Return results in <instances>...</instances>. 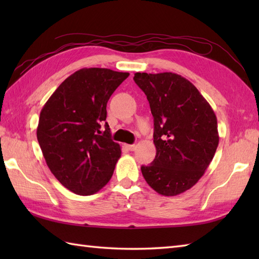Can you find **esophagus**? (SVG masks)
Wrapping results in <instances>:
<instances>
[{
  "mask_svg": "<svg viewBox=\"0 0 259 259\" xmlns=\"http://www.w3.org/2000/svg\"><path fill=\"white\" fill-rule=\"evenodd\" d=\"M126 148H128L130 151H134V150H136L137 145H126Z\"/></svg>",
  "mask_w": 259,
  "mask_h": 259,
  "instance_id": "34e87169",
  "label": "esophagus"
}]
</instances>
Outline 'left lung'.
I'll list each match as a JSON object with an SVG mask.
<instances>
[{
  "instance_id": "1",
  "label": "left lung",
  "mask_w": 259,
  "mask_h": 259,
  "mask_svg": "<svg viewBox=\"0 0 259 259\" xmlns=\"http://www.w3.org/2000/svg\"><path fill=\"white\" fill-rule=\"evenodd\" d=\"M153 117L156 158L141 172L162 196L190 189L210 164L218 147L217 118L210 104L184 76L172 72L135 73Z\"/></svg>"
}]
</instances>
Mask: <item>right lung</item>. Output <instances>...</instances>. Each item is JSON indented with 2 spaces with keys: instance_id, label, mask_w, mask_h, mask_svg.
I'll list each match as a JSON object with an SVG mask.
<instances>
[{
  "instance_id": "1",
  "label": "right lung",
  "mask_w": 259,
  "mask_h": 259,
  "mask_svg": "<svg viewBox=\"0 0 259 259\" xmlns=\"http://www.w3.org/2000/svg\"><path fill=\"white\" fill-rule=\"evenodd\" d=\"M128 72L83 68L68 76L43 106L36 137L49 169L76 195L89 196L111 179L121 148L112 141L107 103Z\"/></svg>"
}]
</instances>
